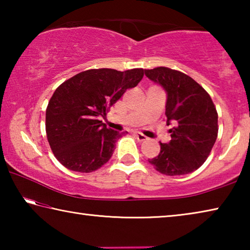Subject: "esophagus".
I'll return each instance as SVG.
<instances>
[{
    "label": "esophagus",
    "instance_id": "1",
    "mask_svg": "<svg viewBox=\"0 0 250 250\" xmlns=\"http://www.w3.org/2000/svg\"><path fill=\"white\" fill-rule=\"evenodd\" d=\"M133 134L135 135V137H137V139H138L139 141H146V140H147V138L146 137L145 134H142L140 132H137V131H134Z\"/></svg>",
    "mask_w": 250,
    "mask_h": 250
}]
</instances>
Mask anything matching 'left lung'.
<instances>
[{
  "label": "left lung",
  "mask_w": 250,
  "mask_h": 250,
  "mask_svg": "<svg viewBox=\"0 0 250 250\" xmlns=\"http://www.w3.org/2000/svg\"><path fill=\"white\" fill-rule=\"evenodd\" d=\"M146 77L167 94L166 116L174 126L171 141L160 142V153L149 163L164 175H183L202 167L218 133V115L204 88L182 71L156 67L146 69Z\"/></svg>",
  "instance_id": "obj_1"
}]
</instances>
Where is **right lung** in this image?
<instances>
[{
  "instance_id": "obj_1",
  "label": "right lung",
  "mask_w": 250,
  "mask_h": 250,
  "mask_svg": "<svg viewBox=\"0 0 250 250\" xmlns=\"http://www.w3.org/2000/svg\"><path fill=\"white\" fill-rule=\"evenodd\" d=\"M145 69H88L59 86L46 108V135L50 149L68 170L90 173L108 162L119 133L105 126L110 107L126 89L141 82Z\"/></svg>"
}]
</instances>
